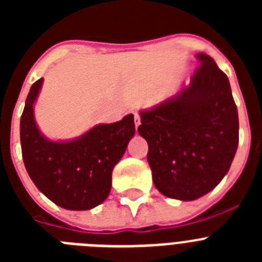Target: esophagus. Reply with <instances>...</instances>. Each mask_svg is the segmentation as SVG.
<instances>
[{
    "label": "esophagus",
    "instance_id": "1",
    "mask_svg": "<svg viewBox=\"0 0 262 262\" xmlns=\"http://www.w3.org/2000/svg\"><path fill=\"white\" fill-rule=\"evenodd\" d=\"M134 120H135V127L138 128L139 124H140V115L138 113H134Z\"/></svg>",
    "mask_w": 262,
    "mask_h": 262
}]
</instances>
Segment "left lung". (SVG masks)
Instances as JSON below:
<instances>
[{"mask_svg":"<svg viewBox=\"0 0 262 262\" xmlns=\"http://www.w3.org/2000/svg\"><path fill=\"white\" fill-rule=\"evenodd\" d=\"M190 84L149 110L140 111L139 135L157 190L180 201L211 191L230 169L239 144V117L230 81L206 53Z\"/></svg>","mask_w":262,"mask_h":262,"instance_id":"8db88e82","label":"left lung"}]
</instances>
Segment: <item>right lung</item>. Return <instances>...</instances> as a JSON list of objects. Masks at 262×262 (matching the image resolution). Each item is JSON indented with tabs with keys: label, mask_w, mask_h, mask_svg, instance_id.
<instances>
[{
	"label": "right lung",
	"mask_w": 262,
	"mask_h": 262,
	"mask_svg": "<svg viewBox=\"0 0 262 262\" xmlns=\"http://www.w3.org/2000/svg\"><path fill=\"white\" fill-rule=\"evenodd\" d=\"M43 78L34 82L20 117L23 163L30 178L48 200L67 210H90L111 190V173L135 135L134 115L97 124L80 138L52 142L39 131L34 103Z\"/></svg>",
	"instance_id": "add662e5"
}]
</instances>
